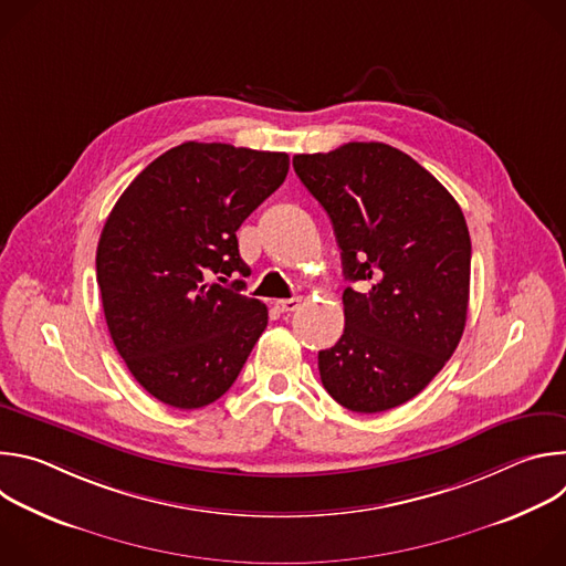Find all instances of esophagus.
<instances>
[{
  "label": "esophagus",
  "instance_id": "obj_1",
  "mask_svg": "<svg viewBox=\"0 0 566 566\" xmlns=\"http://www.w3.org/2000/svg\"><path fill=\"white\" fill-rule=\"evenodd\" d=\"M300 297H289V300H277L275 302V308L280 311V313H291V311H295L297 306H300Z\"/></svg>",
  "mask_w": 566,
  "mask_h": 566
}]
</instances>
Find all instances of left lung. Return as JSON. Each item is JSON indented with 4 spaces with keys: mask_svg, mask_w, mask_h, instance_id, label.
<instances>
[{
    "mask_svg": "<svg viewBox=\"0 0 566 566\" xmlns=\"http://www.w3.org/2000/svg\"><path fill=\"white\" fill-rule=\"evenodd\" d=\"M304 188L327 210L349 282L345 332L317 354L343 408L376 415L415 398L454 354L468 315L470 234L454 197L385 143L295 154Z\"/></svg>",
    "mask_w": 566,
    "mask_h": 566,
    "instance_id": "8db88e82",
    "label": "left lung"
}]
</instances>
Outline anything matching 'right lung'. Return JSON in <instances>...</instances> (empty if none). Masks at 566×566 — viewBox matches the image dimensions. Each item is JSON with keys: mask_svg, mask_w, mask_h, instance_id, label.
<instances>
[{"mask_svg": "<svg viewBox=\"0 0 566 566\" xmlns=\"http://www.w3.org/2000/svg\"><path fill=\"white\" fill-rule=\"evenodd\" d=\"M286 172L284 151L188 140L151 160L109 212L96 251L107 327L166 406L223 396L266 329L269 308L241 295L244 280L210 277L247 273L237 230Z\"/></svg>", "mask_w": 566, "mask_h": 566, "instance_id": "add662e5", "label": "right lung"}]
</instances>
